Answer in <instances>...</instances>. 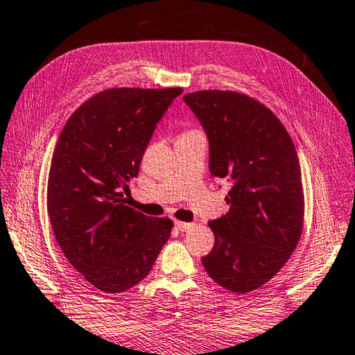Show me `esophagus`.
Here are the masks:
<instances>
[{"label": "esophagus", "mask_w": 355, "mask_h": 355, "mask_svg": "<svg viewBox=\"0 0 355 355\" xmlns=\"http://www.w3.org/2000/svg\"><path fill=\"white\" fill-rule=\"evenodd\" d=\"M175 227L178 229V231H182V232H184V231H189V229L192 227V223H184V221H177L175 220Z\"/></svg>", "instance_id": "esophagus-1"}]
</instances>
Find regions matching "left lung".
<instances>
[{"instance_id":"obj_1","label":"left lung","mask_w":355,"mask_h":355,"mask_svg":"<svg viewBox=\"0 0 355 355\" xmlns=\"http://www.w3.org/2000/svg\"><path fill=\"white\" fill-rule=\"evenodd\" d=\"M209 141V171L231 183L229 212L209 221L215 243L201 259L211 279L235 294L263 286L300 239L303 189L293 140L268 107L231 90L183 96Z\"/></svg>"}]
</instances>
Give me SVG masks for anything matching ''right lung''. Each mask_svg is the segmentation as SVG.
<instances>
[{"mask_svg":"<svg viewBox=\"0 0 355 355\" xmlns=\"http://www.w3.org/2000/svg\"><path fill=\"white\" fill-rule=\"evenodd\" d=\"M169 89H107L83 103L55 146L47 214L69 263L95 288L118 294L150 272L171 237L169 218L124 205L146 148L172 101Z\"/></svg>","mask_w":355,"mask_h":355,"instance_id":"add662e5","label":"right lung"}]
</instances>
